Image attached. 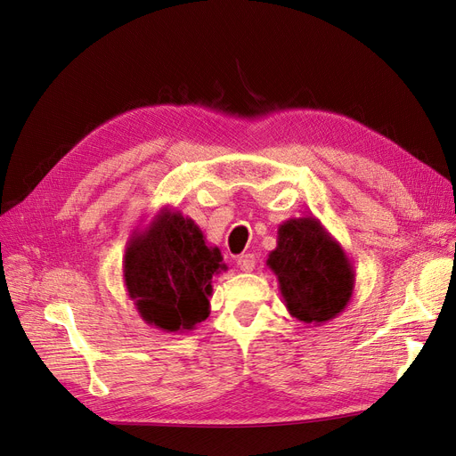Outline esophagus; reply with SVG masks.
I'll list each match as a JSON object with an SVG mask.
<instances>
[{
    "instance_id": "obj_1",
    "label": "esophagus",
    "mask_w": 456,
    "mask_h": 456,
    "mask_svg": "<svg viewBox=\"0 0 456 456\" xmlns=\"http://www.w3.org/2000/svg\"><path fill=\"white\" fill-rule=\"evenodd\" d=\"M255 265H256V258H255V255H251V253L240 255V256L236 258V266L240 268L242 272H246V273L253 272V270H255Z\"/></svg>"
}]
</instances>
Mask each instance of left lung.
I'll list each match as a JSON object with an SVG mask.
<instances>
[{"label": "left lung", "instance_id": "8db88e82", "mask_svg": "<svg viewBox=\"0 0 456 456\" xmlns=\"http://www.w3.org/2000/svg\"><path fill=\"white\" fill-rule=\"evenodd\" d=\"M266 266L279 281L289 313L306 325L337 318L354 290L349 256L316 216L279 225L277 248L270 251Z\"/></svg>", "mask_w": 456, "mask_h": 456}]
</instances>
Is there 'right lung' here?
<instances>
[{"instance_id": "obj_1", "label": "right lung", "mask_w": 456, "mask_h": 456, "mask_svg": "<svg viewBox=\"0 0 456 456\" xmlns=\"http://www.w3.org/2000/svg\"><path fill=\"white\" fill-rule=\"evenodd\" d=\"M225 270L200 225L167 207L134 229L124 256L127 296L143 322L166 332L191 330L208 318L212 277Z\"/></svg>"}]
</instances>
